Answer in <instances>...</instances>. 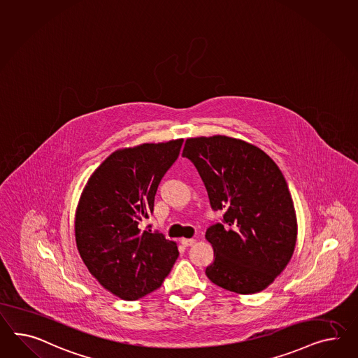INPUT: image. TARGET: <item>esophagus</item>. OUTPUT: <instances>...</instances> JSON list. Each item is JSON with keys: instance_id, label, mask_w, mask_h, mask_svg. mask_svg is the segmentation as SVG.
I'll list each match as a JSON object with an SVG mask.
<instances>
[{"instance_id": "esophagus-1", "label": "esophagus", "mask_w": 358, "mask_h": 358, "mask_svg": "<svg viewBox=\"0 0 358 358\" xmlns=\"http://www.w3.org/2000/svg\"><path fill=\"white\" fill-rule=\"evenodd\" d=\"M180 243L183 244L184 247H191V245L196 243V240L194 238H182Z\"/></svg>"}]
</instances>
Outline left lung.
Instances as JSON below:
<instances>
[{"label": "left lung", "mask_w": 358, "mask_h": 358, "mask_svg": "<svg viewBox=\"0 0 358 358\" xmlns=\"http://www.w3.org/2000/svg\"><path fill=\"white\" fill-rule=\"evenodd\" d=\"M183 157L196 166L213 210L223 213V224L205 234L214 249L205 274L231 292L264 291L291 261L297 240L282 171L259 148L223 135L187 138Z\"/></svg>", "instance_id": "1"}]
</instances>
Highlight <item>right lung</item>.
Returning <instances> with one entry per match:
<instances>
[{
  "label": "right lung",
  "mask_w": 358,
  "mask_h": 358,
  "mask_svg": "<svg viewBox=\"0 0 358 358\" xmlns=\"http://www.w3.org/2000/svg\"><path fill=\"white\" fill-rule=\"evenodd\" d=\"M183 138L123 148L99 166L83 189L75 240L99 283L134 301L159 288L179 256L176 243L141 229L158 184L179 156Z\"/></svg>",
  "instance_id": "add662e5"
}]
</instances>
